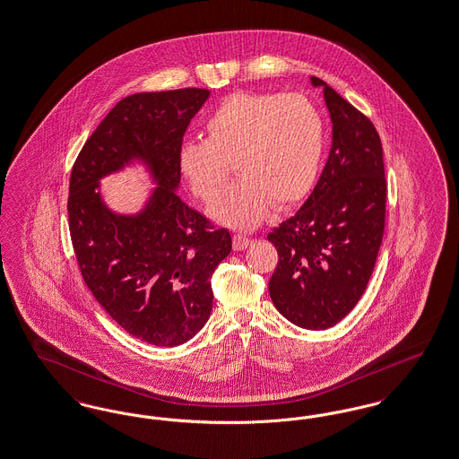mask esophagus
Here are the masks:
<instances>
[{
	"instance_id": "1",
	"label": "esophagus",
	"mask_w": 459,
	"mask_h": 459,
	"mask_svg": "<svg viewBox=\"0 0 459 459\" xmlns=\"http://www.w3.org/2000/svg\"><path fill=\"white\" fill-rule=\"evenodd\" d=\"M251 242H253L251 238H247V236H242V234H236L234 238H232V244H234V249H236V251L246 249Z\"/></svg>"
}]
</instances>
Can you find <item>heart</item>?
<instances>
[{"label":"heart","instance_id":"b5f03b06","mask_svg":"<svg viewBox=\"0 0 459 459\" xmlns=\"http://www.w3.org/2000/svg\"><path fill=\"white\" fill-rule=\"evenodd\" d=\"M206 138L187 140L179 170L202 202L212 203L230 176V186L210 210L215 221L253 229L270 208L307 196L323 157L321 114L300 93H234L206 119Z\"/></svg>","mask_w":459,"mask_h":459}]
</instances>
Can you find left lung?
Here are the masks:
<instances>
[{"label":"left lung","instance_id":"8db88e82","mask_svg":"<svg viewBox=\"0 0 459 459\" xmlns=\"http://www.w3.org/2000/svg\"><path fill=\"white\" fill-rule=\"evenodd\" d=\"M311 83L325 92L333 145L307 202L268 234L278 253L268 290L290 323L326 330L366 290L385 236L387 184L372 121L321 78Z\"/></svg>","mask_w":459,"mask_h":459}]
</instances>
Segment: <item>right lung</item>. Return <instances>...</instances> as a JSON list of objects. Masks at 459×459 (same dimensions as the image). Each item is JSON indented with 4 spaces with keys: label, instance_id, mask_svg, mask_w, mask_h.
I'll use <instances>...</instances> for the list:
<instances>
[{
    "label": "right lung",
    "instance_id": "right-lung-1",
    "mask_svg": "<svg viewBox=\"0 0 459 459\" xmlns=\"http://www.w3.org/2000/svg\"><path fill=\"white\" fill-rule=\"evenodd\" d=\"M206 89L134 93L116 104L80 150L70 178L68 227L85 285L131 336L176 347L210 317L212 275L232 238L176 195L179 150ZM131 158L145 160L160 184L146 210L116 216L98 179Z\"/></svg>",
    "mask_w": 459,
    "mask_h": 459
}]
</instances>
